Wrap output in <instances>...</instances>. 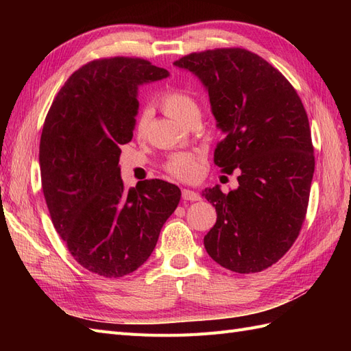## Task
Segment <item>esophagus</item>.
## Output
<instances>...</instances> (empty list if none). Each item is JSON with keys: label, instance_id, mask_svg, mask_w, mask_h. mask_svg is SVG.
Wrapping results in <instances>:
<instances>
[{"label": "esophagus", "instance_id": "obj_1", "mask_svg": "<svg viewBox=\"0 0 351 351\" xmlns=\"http://www.w3.org/2000/svg\"><path fill=\"white\" fill-rule=\"evenodd\" d=\"M183 199L190 200V202H196V200H200V196L196 192H193V190L183 189Z\"/></svg>", "mask_w": 351, "mask_h": 351}]
</instances>
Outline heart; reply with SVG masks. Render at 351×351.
Instances as JSON below:
<instances>
[{
  "label": "heart",
  "mask_w": 351,
  "mask_h": 351,
  "mask_svg": "<svg viewBox=\"0 0 351 351\" xmlns=\"http://www.w3.org/2000/svg\"><path fill=\"white\" fill-rule=\"evenodd\" d=\"M159 104H161L162 110L169 117H173L174 120L183 124H187L190 120L195 119V117H199V105L196 99L192 97V95L184 90L174 89V90L165 92L162 97L159 98ZM149 120H151V112L145 110L136 121L137 134L141 136L146 132ZM165 167L169 174H173L182 180H192L197 174V169H199L195 156L189 154H178L171 156L168 159Z\"/></svg>",
  "instance_id": "obj_1"
}]
</instances>
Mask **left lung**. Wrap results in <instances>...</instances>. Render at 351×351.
<instances>
[{"label": "left lung", "instance_id": "1", "mask_svg": "<svg viewBox=\"0 0 351 351\" xmlns=\"http://www.w3.org/2000/svg\"><path fill=\"white\" fill-rule=\"evenodd\" d=\"M200 80L222 133L214 161L239 168V187L217 184L202 196L217 209L205 236L209 256L239 274L261 272L281 259L306 217L315 156L299 95L268 61L241 48L193 52L174 62Z\"/></svg>", "mask_w": 351, "mask_h": 351}]
</instances>
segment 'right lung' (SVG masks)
Listing matches in <instances>:
<instances>
[{"label": "right lung", "instance_id": "obj_1", "mask_svg": "<svg viewBox=\"0 0 351 351\" xmlns=\"http://www.w3.org/2000/svg\"><path fill=\"white\" fill-rule=\"evenodd\" d=\"M168 76L141 58L90 61L60 89L42 129L40 180L52 224L73 258L105 278L142 267L182 196L158 178L125 190L119 164L120 146L133 137L139 86Z\"/></svg>", "mask_w": 351, "mask_h": 351}]
</instances>
